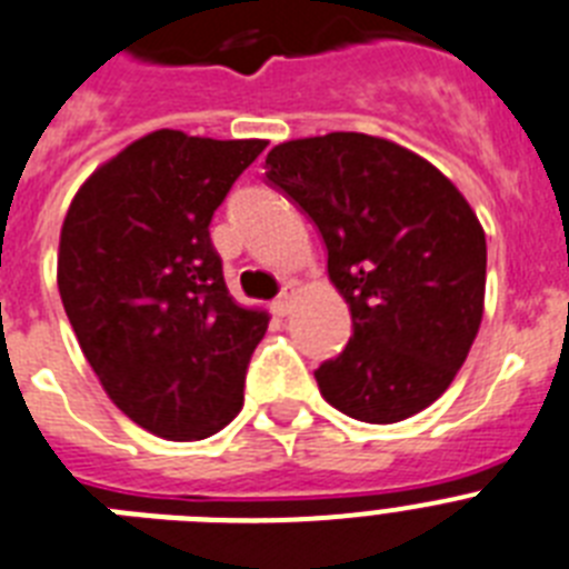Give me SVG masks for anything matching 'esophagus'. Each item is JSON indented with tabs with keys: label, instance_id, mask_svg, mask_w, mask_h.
I'll list each match as a JSON object with an SVG mask.
<instances>
[{
	"label": "esophagus",
	"instance_id": "esophagus-1",
	"mask_svg": "<svg viewBox=\"0 0 569 569\" xmlns=\"http://www.w3.org/2000/svg\"><path fill=\"white\" fill-rule=\"evenodd\" d=\"M295 295H298V289H295V283H286L283 291H280L278 298H274V303H271V309L278 315H289L291 312V303H295Z\"/></svg>",
	"mask_w": 569,
	"mask_h": 569
}]
</instances>
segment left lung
<instances>
[{
  "label": "left lung",
  "instance_id": "obj_1",
  "mask_svg": "<svg viewBox=\"0 0 569 569\" xmlns=\"http://www.w3.org/2000/svg\"><path fill=\"white\" fill-rule=\"evenodd\" d=\"M266 180L318 226L352 312L346 349L315 372L320 395L367 423L438 401L483 318L487 240L461 191L409 148L355 131L280 142Z\"/></svg>",
  "mask_w": 569,
  "mask_h": 569
}]
</instances>
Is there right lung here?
<instances>
[{
    "label": "right lung",
    "instance_id": "1",
    "mask_svg": "<svg viewBox=\"0 0 569 569\" xmlns=\"http://www.w3.org/2000/svg\"><path fill=\"white\" fill-rule=\"evenodd\" d=\"M266 140L160 128L82 182L59 234V298L117 407L168 441H200L243 409L269 315L226 289L209 226Z\"/></svg>",
    "mask_w": 569,
    "mask_h": 569
}]
</instances>
